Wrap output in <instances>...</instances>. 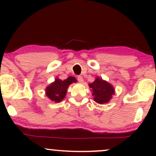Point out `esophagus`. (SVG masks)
<instances>
[{
  "label": "esophagus",
  "instance_id": "obj_1",
  "mask_svg": "<svg viewBox=\"0 0 156 156\" xmlns=\"http://www.w3.org/2000/svg\"><path fill=\"white\" fill-rule=\"evenodd\" d=\"M77 80H78V81H79V82H80V83H82V82L83 81V77L80 76H78V78H77Z\"/></svg>",
  "mask_w": 156,
  "mask_h": 156
}]
</instances>
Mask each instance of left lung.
<instances>
[{
  "instance_id": "obj_1",
  "label": "left lung",
  "mask_w": 156,
  "mask_h": 156,
  "mask_svg": "<svg viewBox=\"0 0 156 156\" xmlns=\"http://www.w3.org/2000/svg\"><path fill=\"white\" fill-rule=\"evenodd\" d=\"M89 87L92 89L94 101L100 104L108 103L114 94V89L112 86L99 78H97L93 83L89 84Z\"/></svg>"
}]
</instances>
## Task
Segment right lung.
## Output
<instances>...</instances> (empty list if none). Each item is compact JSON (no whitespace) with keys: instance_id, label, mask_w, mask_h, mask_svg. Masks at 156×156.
<instances>
[{"instance_id":"add662e5","label":"right lung","mask_w":156,"mask_h":156,"mask_svg":"<svg viewBox=\"0 0 156 156\" xmlns=\"http://www.w3.org/2000/svg\"><path fill=\"white\" fill-rule=\"evenodd\" d=\"M73 82H76V79L74 77H69L64 80L56 78L53 83L47 87L46 95L52 101L59 103L65 98L68 87Z\"/></svg>"}]
</instances>
